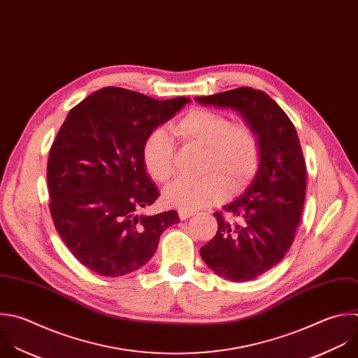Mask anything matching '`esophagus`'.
<instances>
[{"label": "esophagus", "mask_w": 358, "mask_h": 358, "mask_svg": "<svg viewBox=\"0 0 358 358\" xmlns=\"http://www.w3.org/2000/svg\"><path fill=\"white\" fill-rule=\"evenodd\" d=\"M192 215H194L192 210H178V217H180L181 220H185V219L191 217Z\"/></svg>", "instance_id": "1"}]
</instances>
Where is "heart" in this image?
I'll return each instance as SVG.
<instances>
[{
	"label": "heart",
	"instance_id": "heart-1",
	"mask_svg": "<svg viewBox=\"0 0 358 358\" xmlns=\"http://www.w3.org/2000/svg\"><path fill=\"white\" fill-rule=\"evenodd\" d=\"M182 143L205 148L199 180H177L163 194L164 202L180 210H195L219 202L226 192L248 185L262 164V141L249 124H233L219 110L192 108L170 127ZM141 157L148 176L167 182L174 174V143L162 129L150 132L142 143Z\"/></svg>",
	"mask_w": 358,
	"mask_h": 358
}]
</instances>
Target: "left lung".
I'll use <instances>...</instances> for the list:
<instances>
[{
	"mask_svg": "<svg viewBox=\"0 0 358 358\" xmlns=\"http://www.w3.org/2000/svg\"><path fill=\"white\" fill-rule=\"evenodd\" d=\"M195 99L239 110L262 141L255 181L242 196L213 213L217 231L199 250L217 275L250 281L278 264L294 243L306 189L299 138L288 115L262 90L241 87Z\"/></svg>",
	"mask_w": 358,
	"mask_h": 358,
	"instance_id": "obj_1",
	"label": "left lung"
}]
</instances>
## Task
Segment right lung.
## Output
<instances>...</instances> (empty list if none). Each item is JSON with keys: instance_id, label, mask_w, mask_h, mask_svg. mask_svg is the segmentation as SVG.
<instances>
[{"instance_id": "obj_1", "label": "right lung", "mask_w": 358, "mask_h": 358, "mask_svg": "<svg viewBox=\"0 0 358 358\" xmlns=\"http://www.w3.org/2000/svg\"><path fill=\"white\" fill-rule=\"evenodd\" d=\"M188 101L105 87L70 109L48 159L49 209L67 249L94 273L119 277L141 268L162 233L180 222L176 210L138 215L159 198L141 150Z\"/></svg>"}]
</instances>
